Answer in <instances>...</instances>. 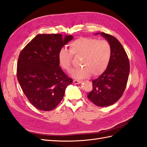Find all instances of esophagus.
I'll return each instance as SVG.
<instances>
[{
  "instance_id": "obj_1",
  "label": "esophagus",
  "mask_w": 147,
  "mask_h": 147,
  "mask_svg": "<svg viewBox=\"0 0 147 147\" xmlns=\"http://www.w3.org/2000/svg\"><path fill=\"white\" fill-rule=\"evenodd\" d=\"M82 82L81 81H78V80H74L73 83L75 84H81Z\"/></svg>"
}]
</instances>
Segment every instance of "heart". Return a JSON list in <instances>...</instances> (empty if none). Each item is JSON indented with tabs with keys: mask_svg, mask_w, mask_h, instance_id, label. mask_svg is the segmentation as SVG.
<instances>
[{
	"mask_svg": "<svg viewBox=\"0 0 147 147\" xmlns=\"http://www.w3.org/2000/svg\"><path fill=\"white\" fill-rule=\"evenodd\" d=\"M73 57H81L80 65L82 66L73 71L71 76L74 78L84 79L91 74L97 76L108 68L111 57V47L107 40L79 37L69 44V51L63 49L58 53V63L67 72L72 69Z\"/></svg>",
	"mask_w": 147,
	"mask_h": 147,
	"instance_id": "1",
	"label": "heart"
}]
</instances>
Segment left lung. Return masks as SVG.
Masks as SVG:
<instances>
[{
	"mask_svg": "<svg viewBox=\"0 0 147 147\" xmlns=\"http://www.w3.org/2000/svg\"><path fill=\"white\" fill-rule=\"evenodd\" d=\"M100 34L110 44L111 57L107 69L92 81L93 89L87 94V97L95 105L105 107L114 104L123 95L128 80L130 65L127 53L119 41L105 32Z\"/></svg>",
	"mask_w": 147,
	"mask_h": 147,
	"instance_id": "obj_1",
	"label": "left lung"
}]
</instances>
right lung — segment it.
I'll use <instances>...</instances> for the list:
<instances>
[{"mask_svg": "<svg viewBox=\"0 0 147 147\" xmlns=\"http://www.w3.org/2000/svg\"><path fill=\"white\" fill-rule=\"evenodd\" d=\"M73 39L60 34H37L21 51L17 63L18 81L31 103L50 111L61 101L66 87L73 82L58 63V53Z\"/></svg>", "mask_w": 147, "mask_h": 147, "instance_id": "right-lung-1", "label": "right lung"}]
</instances>
